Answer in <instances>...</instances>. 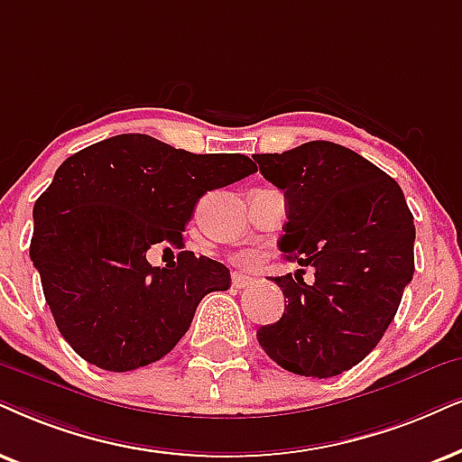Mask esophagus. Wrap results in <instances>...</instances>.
Returning <instances> with one entry per match:
<instances>
[{"mask_svg": "<svg viewBox=\"0 0 462 462\" xmlns=\"http://www.w3.org/2000/svg\"><path fill=\"white\" fill-rule=\"evenodd\" d=\"M249 283H251V279H249V277H245V274H232V285H235L236 290L247 288Z\"/></svg>", "mask_w": 462, "mask_h": 462, "instance_id": "34e87169", "label": "esophagus"}]
</instances>
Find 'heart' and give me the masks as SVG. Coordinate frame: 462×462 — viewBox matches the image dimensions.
<instances>
[{
	"instance_id": "b5f03b06",
	"label": "heart",
	"mask_w": 462,
	"mask_h": 462,
	"mask_svg": "<svg viewBox=\"0 0 462 462\" xmlns=\"http://www.w3.org/2000/svg\"><path fill=\"white\" fill-rule=\"evenodd\" d=\"M260 258L262 255L258 254V251L247 249V251H241V254L235 258V262H236V266H241V268H255L260 264Z\"/></svg>"
}]
</instances>
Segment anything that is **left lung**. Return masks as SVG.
<instances>
[{"instance_id":"8db88e82","label":"left lung","mask_w":462,"mask_h":462,"mask_svg":"<svg viewBox=\"0 0 462 462\" xmlns=\"http://www.w3.org/2000/svg\"><path fill=\"white\" fill-rule=\"evenodd\" d=\"M262 177L283 189L285 260L315 268L273 279L288 299L258 343L285 371L332 377L373 352L413 277L416 226L399 183L341 144L311 140L255 157Z\"/></svg>"}]
</instances>
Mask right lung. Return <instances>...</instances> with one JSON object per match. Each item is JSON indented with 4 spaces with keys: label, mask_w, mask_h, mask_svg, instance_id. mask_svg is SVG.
I'll list each match as a JSON object with an SVG mask.
<instances>
[{
    "label": "right lung",
    "mask_w": 462,
    "mask_h": 462,
    "mask_svg": "<svg viewBox=\"0 0 462 462\" xmlns=\"http://www.w3.org/2000/svg\"><path fill=\"white\" fill-rule=\"evenodd\" d=\"M258 171L247 155H196L147 134H121L69 155L33 204L29 255L61 337L80 358L125 373L180 341L208 291L230 288L217 260L183 249L196 204Z\"/></svg>",
    "instance_id": "right-lung-1"
}]
</instances>
